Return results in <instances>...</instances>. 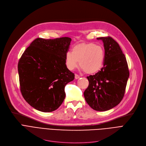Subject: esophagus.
Returning a JSON list of instances; mask_svg holds the SVG:
<instances>
[{
	"instance_id": "34e87169",
	"label": "esophagus",
	"mask_w": 146,
	"mask_h": 146,
	"mask_svg": "<svg viewBox=\"0 0 146 146\" xmlns=\"http://www.w3.org/2000/svg\"><path fill=\"white\" fill-rule=\"evenodd\" d=\"M80 76H79L78 74H75V79H79V78H80Z\"/></svg>"
}]
</instances>
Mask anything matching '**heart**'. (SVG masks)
Returning <instances> with one entry per match:
<instances>
[{"label": "heart", "instance_id": "heart-1", "mask_svg": "<svg viewBox=\"0 0 146 146\" xmlns=\"http://www.w3.org/2000/svg\"><path fill=\"white\" fill-rule=\"evenodd\" d=\"M105 58L104 48L94 43H83L75 45L72 52L68 51L65 56V63L70 70L79 65L88 74L95 73L102 68Z\"/></svg>", "mask_w": 146, "mask_h": 146}]
</instances>
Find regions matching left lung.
I'll use <instances>...</instances> for the list:
<instances>
[{
  "instance_id": "obj_1",
  "label": "left lung",
  "mask_w": 146,
  "mask_h": 146,
  "mask_svg": "<svg viewBox=\"0 0 146 146\" xmlns=\"http://www.w3.org/2000/svg\"><path fill=\"white\" fill-rule=\"evenodd\" d=\"M97 40L104 42V67L95 75L87 77L89 83L84 96L92 108L105 111L122 101L129 73L125 56L119 44L111 36L97 38Z\"/></svg>"
}]
</instances>
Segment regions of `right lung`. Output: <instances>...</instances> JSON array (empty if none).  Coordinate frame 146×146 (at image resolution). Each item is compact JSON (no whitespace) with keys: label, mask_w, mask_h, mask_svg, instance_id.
Returning <instances> with one entry per match:
<instances>
[{"label":"right lung","mask_w":146,"mask_h":146,"mask_svg":"<svg viewBox=\"0 0 146 146\" xmlns=\"http://www.w3.org/2000/svg\"><path fill=\"white\" fill-rule=\"evenodd\" d=\"M72 39L38 38L22 54L18 69L20 89L25 100L41 112L56 110L66 96L65 86L74 79L65 56Z\"/></svg>","instance_id":"1"}]
</instances>
